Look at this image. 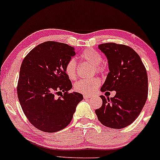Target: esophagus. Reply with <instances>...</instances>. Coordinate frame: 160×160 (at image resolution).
<instances>
[{"instance_id": "esophagus-1", "label": "esophagus", "mask_w": 160, "mask_h": 160, "mask_svg": "<svg viewBox=\"0 0 160 160\" xmlns=\"http://www.w3.org/2000/svg\"><path fill=\"white\" fill-rule=\"evenodd\" d=\"M83 97H84V98H85V99H87V98H92V97H93V96H92V95H88V94H84Z\"/></svg>"}]
</instances>
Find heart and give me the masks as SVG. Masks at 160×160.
Returning <instances> with one entry per match:
<instances>
[{
	"label": "heart",
	"instance_id": "heart-1",
	"mask_svg": "<svg viewBox=\"0 0 160 160\" xmlns=\"http://www.w3.org/2000/svg\"><path fill=\"white\" fill-rule=\"evenodd\" d=\"M82 60L94 66V68L97 72H103L104 66L101 65L102 56L99 52L94 49H85L81 54ZM65 72L68 78L71 80L76 78L77 63L74 59H70L65 67ZM101 85V80L98 78L92 79H82L77 82L75 85V89L78 92L84 94H90L95 92Z\"/></svg>",
	"mask_w": 160,
	"mask_h": 160
}]
</instances>
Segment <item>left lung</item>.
<instances>
[{
	"mask_svg": "<svg viewBox=\"0 0 160 160\" xmlns=\"http://www.w3.org/2000/svg\"><path fill=\"white\" fill-rule=\"evenodd\" d=\"M98 49L107 57L109 68L101 91H115L116 94L111 98L101 95L102 106L95 114L105 127L126 128L137 119L147 101V70L139 55L128 46L108 42Z\"/></svg>",
	"mask_w": 160,
	"mask_h": 160,
	"instance_id": "obj_1",
	"label": "left lung"
}]
</instances>
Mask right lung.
I'll return each mask as SVG.
<instances>
[{
  "mask_svg": "<svg viewBox=\"0 0 160 160\" xmlns=\"http://www.w3.org/2000/svg\"><path fill=\"white\" fill-rule=\"evenodd\" d=\"M75 55L72 46L47 41L32 49L22 62L19 101L29 121L42 131L54 133L66 128L83 100L78 92L68 93L72 85L65 67ZM58 93H62L61 97L56 99Z\"/></svg>",
  "mask_w": 160,
  "mask_h": 160,
  "instance_id": "right-lung-1",
  "label": "right lung"
}]
</instances>
